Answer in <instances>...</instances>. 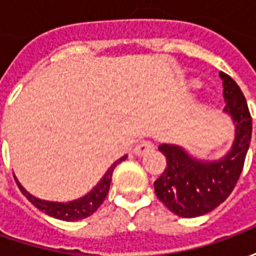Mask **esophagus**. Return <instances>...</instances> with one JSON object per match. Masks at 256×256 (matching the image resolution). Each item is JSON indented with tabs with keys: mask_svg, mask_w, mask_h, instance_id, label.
Here are the masks:
<instances>
[{
	"mask_svg": "<svg viewBox=\"0 0 256 256\" xmlns=\"http://www.w3.org/2000/svg\"><path fill=\"white\" fill-rule=\"evenodd\" d=\"M150 150H154V144L148 141V140H142V141H140L138 144L136 145V148H134V155L137 156H142L145 154H148Z\"/></svg>",
	"mask_w": 256,
	"mask_h": 256,
	"instance_id": "34e87169",
	"label": "esophagus"
}]
</instances>
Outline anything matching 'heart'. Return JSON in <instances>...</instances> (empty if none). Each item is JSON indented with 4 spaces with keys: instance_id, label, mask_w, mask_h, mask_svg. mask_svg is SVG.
I'll return each instance as SVG.
<instances>
[{
    "instance_id": "b5f03b06",
    "label": "heart",
    "mask_w": 256,
    "mask_h": 256,
    "mask_svg": "<svg viewBox=\"0 0 256 256\" xmlns=\"http://www.w3.org/2000/svg\"><path fill=\"white\" fill-rule=\"evenodd\" d=\"M193 86H194V88H198V82H193Z\"/></svg>"
}]
</instances>
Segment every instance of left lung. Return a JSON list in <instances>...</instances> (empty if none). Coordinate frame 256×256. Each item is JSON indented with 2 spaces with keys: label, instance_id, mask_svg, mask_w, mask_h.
Instances as JSON below:
<instances>
[{
  "label": "left lung",
  "instance_id": "left-lung-1",
  "mask_svg": "<svg viewBox=\"0 0 256 256\" xmlns=\"http://www.w3.org/2000/svg\"><path fill=\"white\" fill-rule=\"evenodd\" d=\"M224 84V111L236 126L230 150L218 160H198L174 144L159 145L167 166L155 181L158 198L172 212L182 218H194L212 211L224 203L236 186L244 167L252 134V119L238 84L220 72Z\"/></svg>",
  "mask_w": 256,
  "mask_h": 256
}]
</instances>
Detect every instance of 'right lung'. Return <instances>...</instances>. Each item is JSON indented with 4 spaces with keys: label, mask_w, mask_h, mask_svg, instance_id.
<instances>
[{
    "label": "right lung",
    "mask_w": 256,
    "mask_h": 256,
    "mask_svg": "<svg viewBox=\"0 0 256 256\" xmlns=\"http://www.w3.org/2000/svg\"><path fill=\"white\" fill-rule=\"evenodd\" d=\"M128 158V155L122 156L120 159H118L114 164H112L106 172L104 174V177L101 178L100 182L96 185L94 188L92 189L88 194H84L82 198L72 200V202H68V203H58V202H48V200H42L36 196H32L30 193L27 192L22 184L16 180L18 186L22 190V193L24 194L26 198L30 200L31 203L36 206V208L44 211L45 214L50 215L53 218H58L62 220H79L88 218L90 215L93 214L97 208L100 207L102 202L106 200V193L110 190V185H111L112 180V172L115 170V167L123 162Z\"/></svg>",
    "instance_id": "right-lung-1"
}]
</instances>
